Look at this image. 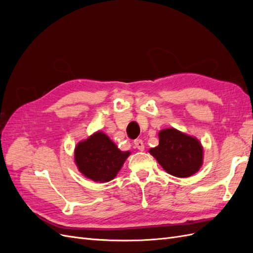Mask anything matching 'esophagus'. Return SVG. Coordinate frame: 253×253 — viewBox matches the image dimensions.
Here are the masks:
<instances>
[{
  "instance_id": "34e87169",
  "label": "esophagus",
  "mask_w": 253,
  "mask_h": 253,
  "mask_svg": "<svg viewBox=\"0 0 253 253\" xmlns=\"http://www.w3.org/2000/svg\"><path fill=\"white\" fill-rule=\"evenodd\" d=\"M134 144H135V148L139 151H143L144 150V144L143 141L141 139H136L134 140Z\"/></svg>"
}]
</instances>
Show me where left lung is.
<instances>
[{
  "label": "left lung",
  "mask_w": 253,
  "mask_h": 253,
  "mask_svg": "<svg viewBox=\"0 0 253 253\" xmlns=\"http://www.w3.org/2000/svg\"><path fill=\"white\" fill-rule=\"evenodd\" d=\"M158 137L159 144L149 152L166 172L183 178L201 169L204 152L196 138L173 127L162 129Z\"/></svg>",
  "instance_id": "8db88e82"
}]
</instances>
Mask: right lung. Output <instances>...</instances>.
Masks as SVG:
<instances>
[{"label":"right lung","mask_w":253,"mask_h":253,"mask_svg":"<svg viewBox=\"0 0 253 253\" xmlns=\"http://www.w3.org/2000/svg\"><path fill=\"white\" fill-rule=\"evenodd\" d=\"M129 154L120 151L104 133L96 132L77 144L75 163L85 177L106 182L115 178Z\"/></svg>","instance_id":"right-lung-1"}]
</instances>
